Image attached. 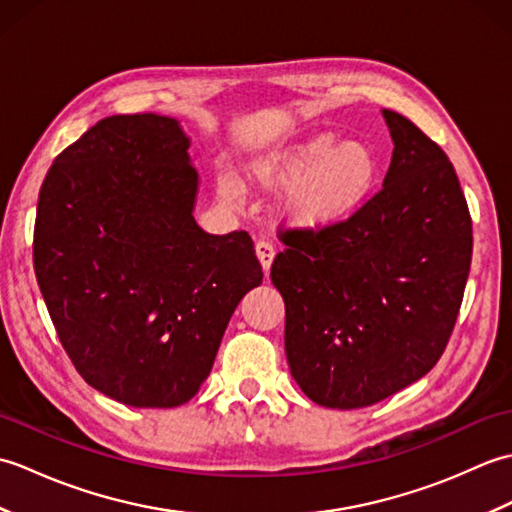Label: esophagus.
Returning a JSON list of instances; mask_svg holds the SVG:
<instances>
[{
	"label": "esophagus",
	"instance_id": "obj_1",
	"mask_svg": "<svg viewBox=\"0 0 512 512\" xmlns=\"http://www.w3.org/2000/svg\"><path fill=\"white\" fill-rule=\"evenodd\" d=\"M255 253L259 257V264H262V268H264V273L268 275L270 264H273V259H275V246L270 242H264V239H262V242L255 244Z\"/></svg>",
	"mask_w": 512,
	"mask_h": 512
}]
</instances>
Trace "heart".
I'll return each mask as SVG.
<instances>
[{
  "mask_svg": "<svg viewBox=\"0 0 512 512\" xmlns=\"http://www.w3.org/2000/svg\"><path fill=\"white\" fill-rule=\"evenodd\" d=\"M378 173L374 151L321 134L281 149L266 162L270 187H292L290 211L303 222H328L347 213L372 189Z\"/></svg>",
  "mask_w": 512,
  "mask_h": 512,
  "instance_id": "obj_1",
  "label": "heart"
}]
</instances>
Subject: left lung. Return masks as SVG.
Wrapping results in <instances>:
<instances>
[{
  "label": "left lung",
  "mask_w": 512,
  "mask_h": 512,
  "mask_svg": "<svg viewBox=\"0 0 512 512\" xmlns=\"http://www.w3.org/2000/svg\"><path fill=\"white\" fill-rule=\"evenodd\" d=\"M387 176L343 220L288 228L270 268L286 303V356L310 400L358 409L416 383L458 321L473 222L455 169L409 118L383 110Z\"/></svg>",
  "instance_id": "left-lung-1"
}]
</instances>
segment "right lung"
I'll return each instance as SVG.
<instances>
[{
    "label": "right lung",
    "mask_w": 512,
    "mask_h": 512,
    "mask_svg": "<svg viewBox=\"0 0 512 512\" xmlns=\"http://www.w3.org/2000/svg\"><path fill=\"white\" fill-rule=\"evenodd\" d=\"M187 149L176 118L107 116L39 191L32 262L54 330L85 383L129 407L198 394L237 303L264 279L246 231L195 224Z\"/></svg>",
    "instance_id": "1"
}]
</instances>
